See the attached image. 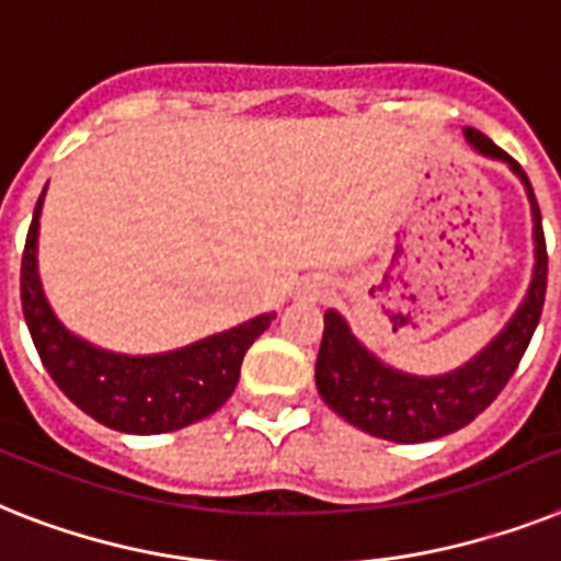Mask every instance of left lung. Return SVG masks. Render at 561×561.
<instances>
[{
  "label": "left lung",
  "instance_id": "8db88e82",
  "mask_svg": "<svg viewBox=\"0 0 561 561\" xmlns=\"http://www.w3.org/2000/svg\"><path fill=\"white\" fill-rule=\"evenodd\" d=\"M467 140L478 152L507 161L527 186L533 207V239H536V267L527 299L507 322L502 334L484 352L453 375L412 377L383 366L352 336L336 311H325L320 357H317V389L328 409L357 430L398 444L444 438L461 430L484 412L499 391L507 386L513 371L525 357L530 336L539 325L545 290H548V244L541 230V213L525 170L478 129H467Z\"/></svg>",
  "mask_w": 561,
  "mask_h": 561
}]
</instances>
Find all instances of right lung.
<instances>
[{
	"label": "right lung",
	"instance_id": "obj_1",
	"mask_svg": "<svg viewBox=\"0 0 561 561\" xmlns=\"http://www.w3.org/2000/svg\"><path fill=\"white\" fill-rule=\"evenodd\" d=\"M45 195V190H43ZM36 202L28 239L22 250L20 294L22 313L28 322L31 340L59 391L89 417L108 430L129 435H158L202 421L233 394L239 383L241 359L262 331L271 325V313L230 328L225 334L207 336L181 352L158 357H123L100 352L77 340L54 320L36 276V230L39 207Z\"/></svg>",
	"mask_w": 561,
	"mask_h": 561
}]
</instances>
